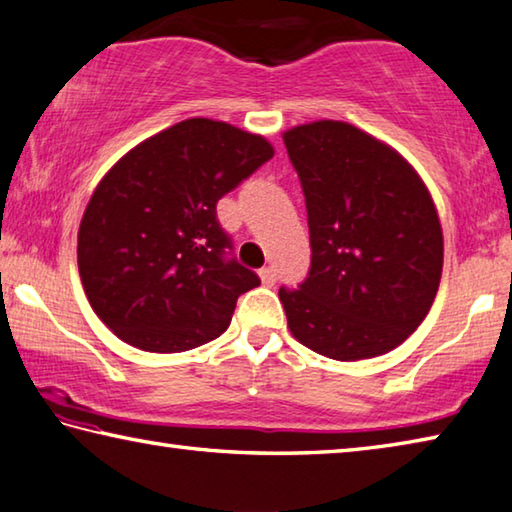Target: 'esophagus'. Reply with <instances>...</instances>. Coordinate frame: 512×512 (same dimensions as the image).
<instances>
[{"label": "esophagus", "instance_id": "34e87169", "mask_svg": "<svg viewBox=\"0 0 512 512\" xmlns=\"http://www.w3.org/2000/svg\"><path fill=\"white\" fill-rule=\"evenodd\" d=\"M259 278H262L264 287H273L275 285V269H273V266H264V269L259 271Z\"/></svg>", "mask_w": 512, "mask_h": 512}]
</instances>
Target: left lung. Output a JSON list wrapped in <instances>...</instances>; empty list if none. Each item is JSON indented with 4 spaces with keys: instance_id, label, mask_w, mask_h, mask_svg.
Returning a JSON list of instances; mask_svg holds the SVG:
<instances>
[{
    "instance_id": "obj_1",
    "label": "left lung",
    "mask_w": 512,
    "mask_h": 512,
    "mask_svg": "<svg viewBox=\"0 0 512 512\" xmlns=\"http://www.w3.org/2000/svg\"><path fill=\"white\" fill-rule=\"evenodd\" d=\"M310 225L312 266L280 289L287 326L330 360L378 358L431 310L444 264L440 216L403 154L360 127L316 120L287 129Z\"/></svg>"
}]
</instances>
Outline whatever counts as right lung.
I'll return each instance as SVG.
<instances>
[{
    "label": "right lung",
    "mask_w": 512,
    "mask_h": 512,
    "mask_svg": "<svg viewBox=\"0 0 512 512\" xmlns=\"http://www.w3.org/2000/svg\"><path fill=\"white\" fill-rule=\"evenodd\" d=\"M273 145L223 120L189 118L141 141L95 186L77 234L81 285L125 344L182 353L223 335L259 278L227 259L216 202Z\"/></svg>",
    "instance_id": "add662e5"
}]
</instances>
